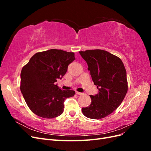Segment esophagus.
<instances>
[{
    "label": "esophagus",
    "instance_id": "obj_1",
    "mask_svg": "<svg viewBox=\"0 0 151 151\" xmlns=\"http://www.w3.org/2000/svg\"><path fill=\"white\" fill-rule=\"evenodd\" d=\"M76 93L77 95H81V94H83V93H82L77 92V91H76Z\"/></svg>",
    "mask_w": 151,
    "mask_h": 151
}]
</instances>
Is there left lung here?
I'll return each instance as SVG.
<instances>
[{
  "label": "left lung",
  "instance_id": "obj_1",
  "mask_svg": "<svg viewBox=\"0 0 151 151\" xmlns=\"http://www.w3.org/2000/svg\"><path fill=\"white\" fill-rule=\"evenodd\" d=\"M79 53L88 70L98 93L91 95V103L82 108L86 117L101 119L120 106L128 90L127 72L120 58L103 50H91Z\"/></svg>",
  "mask_w": 151,
  "mask_h": 151
}]
</instances>
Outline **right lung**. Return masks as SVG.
I'll return each instance as SVG.
<instances>
[{
    "mask_svg": "<svg viewBox=\"0 0 151 151\" xmlns=\"http://www.w3.org/2000/svg\"><path fill=\"white\" fill-rule=\"evenodd\" d=\"M74 53L51 49L35 53L21 72V91L29 108L36 115L53 118L63 111L65 99L75 91L62 90L55 84L65 74Z\"/></svg>",
    "mask_w": 151,
    "mask_h": 151,
    "instance_id": "right-lung-1",
    "label": "right lung"
}]
</instances>
